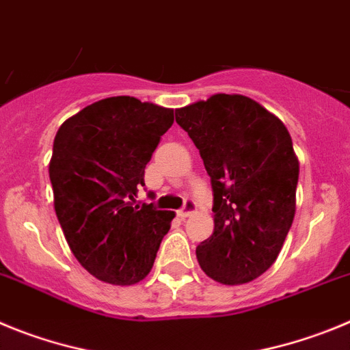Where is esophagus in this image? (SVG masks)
I'll return each mask as SVG.
<instances>
[{"label":"esophagus","mask_w":350,"mask_h":350,"mask_svg":"<svg viewBox=\"0 0 350 350\" xmlns=\"http://www.w3.org/2000/svg\"><path fill=\"white\" fill-rule=\"evenodd\" d=\"M195 209H197V204H195V200L188 198V200H185V206L178 211V216L179 218H188V216H190Z\"/></svg>","instance_id":"esophagus-1"}]
</instances>
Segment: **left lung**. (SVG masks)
<instances>
[{
	"label": "left lung",
	"instance_id": "obj_1",
	"mask_svg": "<svg viewBox=\"0 0 350 350\" xmlns=\"http://www.w3.org/2000/svg\"><path fill=\"white\" fill-rule=\"evenodd\" d=\"M213 187L214 232L198 265L221 284L250 282L272 267L297 209L298 159L288 129L245 96L216 94L176 109Z\"/></svg>",
	"mask_w": 350,
	"mask_h": 350
}]
</instances>
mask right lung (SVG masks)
<instances>
[{"label": "right lung", "mask_w": 350, "mask_h": 350, "mask_svg": "<svg viewBox=\"0 0 350 350\" xmlns=\"http://www.w3.org/2000/svg\"><path fill=\"white\" fill-rule=\"evenodd\" d=\"M172 122L174 109L116 96L83 108L55 134L53 207L75 258L99 281L131 286L152 270L174 213L136 197Z\"/></svg>", "instance_id": "add662e5"}]
</instances>
